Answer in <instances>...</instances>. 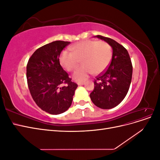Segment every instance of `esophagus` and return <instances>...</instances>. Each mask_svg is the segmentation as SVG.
<instances>
[{
	"label": "esophagus",
	"instance_id": "1",
	"mask_svg": "<svg viewBox=\"0 0 160 160\" xmlns=\"http://www.w3.org/2000/svg\"><path fill=\"white\" fill-rule=\"evenodd\" d=\"M77 84H78V85H85V82H79V83Z\"/></svg>",
	"mask_w": 160,
	"mask_h": 160
}]
</instances>
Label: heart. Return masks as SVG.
I'll return each instance as SVG.
<instances>
[{
	"label": "heart",
	"mask_w": 160,
	"mask_h": 160,
	"mask_svg": "<svg viewBox=\"0 0 160 160\" xmlns=\"http://www.w3.org/2000/svg\"><path fill=\"white\" fill-rule=\"evenodd\" d=\"M71 52L63 51L60 55L61 65L69 72L81 68L73 74V79L77 81L85 80L93 72L98 75L103 72L109 65L112 57V49L109 43L103 41L85 40L72 45Z\"/></svg>",
	"instance_id": "1"
}]
</instances>
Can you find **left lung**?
Instances as JSON below:
<instances>
[{
    "instance_id": "obj_1",
    "label": "left lung",
    "mask_w": 160,
    "mask_h": 160,
    "mask_svg": "<svg viewBox=\"0 0 160 160\" xmlns=\"http://www.w3.org/2000/svg\"><path fill=\"white\" fill-rule=\"evenodd\" d=\"M95 37L109 43L113 49V55L108 68L95 79L90 98L97 107L111 109L122 102L128 93L132 78V63L123 46L108 37Z\"/></svg>"
}]
</instances>
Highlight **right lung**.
Returning <instances> with one entry per match:
<instances>
[{"label": "right lung", "mask_w": 160, "mask_h": 160, "mask_svg": "<svg viewBox=\"0 0 160 160\" xmlns=\"http://www.w3.org/2000/svg\"><path fill=\"white\" fill-rule=\"evenodd\" d=\"M69 44L56 41L43 45L34 52L27 65V84L33 100L52 115L61 114L70 108L78 86L59 62L61 51Z\"/></svg>", "instance_id": "right-lung-1"}]
</instances>
